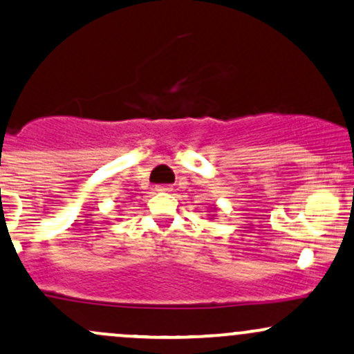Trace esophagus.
<instances>
[{
	"label": "esophagus",
	"instance_id": "esophagus-1",
	"mask_svg": "<svg viewBox=\"0 0 354 354\" xmlns=\"http://www.w3.org/2000/svg\"><path fill=\"white\" fill-rule=\"evenodd\" d=\"M173 189V186L171 185H158L156 186V192H171Z\"/></svg>",
	"mask_w": 354,
	"mask_h": 354
}]
</instances>
